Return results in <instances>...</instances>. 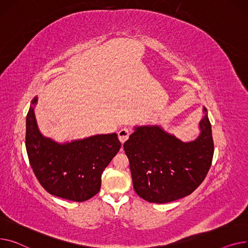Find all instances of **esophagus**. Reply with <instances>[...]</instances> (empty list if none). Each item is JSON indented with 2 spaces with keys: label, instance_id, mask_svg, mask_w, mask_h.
<instances>
[{
  "label": "esophagus",
  "instance_id": "34e87169",
  "mask_svg": "<svg viewBox=\"0 0 248 248\" xmlns=\"http://www.w3.org/2000/svg\"><path fill=\"white\" fill-rule=\"evenodd\" d=\"M130 134H131V132H130V130L128 128H122L119 131V132H118V137H119V140L121 141L122 144L129 138Z\"/></svg>",
  "mask_w": 248,
  "mask_h": 248
}]
</instances>
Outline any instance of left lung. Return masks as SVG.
Listing matches in <instances>:
<instances>
[{
  "mask_svg": "<svg viewBox=\"0 0 248 248\" xmlns=\"http://www.w3.org/2000/svg\"><path fill=\"white\" fill-rule=\"evenodd\" d=\"M200 134L183 142L158 125L138 126L124 143L135 192L144 200L167 203L191 194L206 177L214 145L207 110Z\"/></svg>",
  "mask_w": 248,
  "mask_h": 248,
  "instance_id": "8db88e82",
  "label": "left lung"
}]
</instances>
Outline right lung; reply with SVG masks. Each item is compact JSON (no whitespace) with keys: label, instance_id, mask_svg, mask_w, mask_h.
<instances>
[{"label":"right lung","instance_id":"add662e5","mask_svg":"<svg viewBox=\"0 0 248 248\" xmlns=\"http://www.w3.org/2000/svg\"><path fill=\"white\" fill-rule=\"evenodd\" d=\"M38 98L32 100L37 104ZM121 148L116 133L98 134L66 143L43 136L34 107L26 118V149L30 165L40 184L50 194L82 202L96 195L102 172Z\"/></svg>","mask_w":248,"mask_h":248}]
</instances>
